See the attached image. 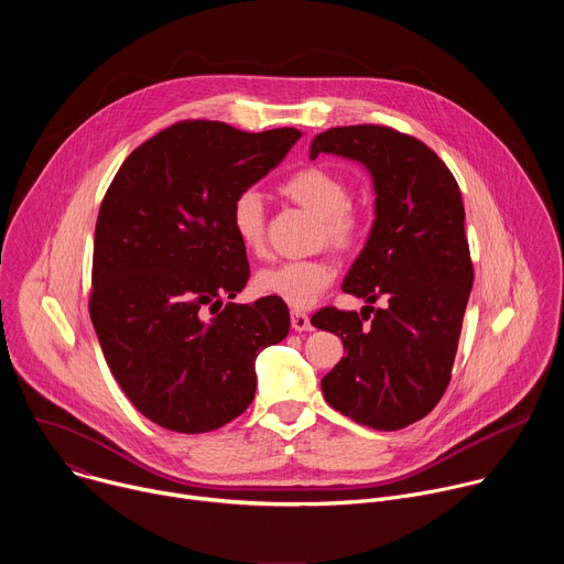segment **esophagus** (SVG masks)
<instances>
[{
  "label": "esophagus",
  "instance_id": "34e87169",
  "mask_svg": "<svg viewBox=\"0 0 564 564\" xmlns=\"http://www.w3.org/2000/svg\"><path fill=\"white\" fill-rule=\"evenodd\" d=\"M292 328L296 333H310L312 330V324H310V316L301 310H292Z\"/></svg>",
  "mask_w": 564,
  "mask_h": 564
}]
</instances>
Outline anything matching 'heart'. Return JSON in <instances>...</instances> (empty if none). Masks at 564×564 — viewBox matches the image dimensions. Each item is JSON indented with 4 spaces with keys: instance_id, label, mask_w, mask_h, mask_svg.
<instances>
[{
    "instance_id": "obj_1",
    "label": "heart",
    "mask_w": 564,
    "mask_h": 564,
    "mask_svg": "<svg viewBox=\"0 0 564 564\" xmlns=\"http://www.w3.org/2000/svg\"><path fill=\"white\" fill-rule=\"evenodd\" d=\"M279 192L316 216L318 243L350 252L366 240L370 216L361 205L350 200V185L339 172L307 165L292 172L279 185ZM229 227L238 246L248 254H263L268 240V212L263 196L257 189H243L234 196L229 205ZM335 276V261L321 254L261 268L254 274V290L292 307H307L330 288Z\"/></svg>"
}]
</instances>
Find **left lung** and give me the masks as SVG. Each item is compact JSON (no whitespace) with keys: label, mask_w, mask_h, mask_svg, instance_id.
<instances>
[{"label":"left lung","mask_w":564,"mask_h":564,"mask_svg":"<svg viewBox=\"0 0 564 564\" xmlns=\"http://www.w3.org/2000/svg\"><path fill=\"white\" fill-rule=\"evenodd\" d=\"M359 160L375 181V225L344 290L386 307H324L312 326L341 337L346 357L321 379L328 404L377 431L426 417L442 399L473 285L459 185L422 140L386 124L333 127L310 158Z\"/></svg>","instance_id":"obj_1"}]
</instances>
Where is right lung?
<instances>
[{"instance_id":"obj_1","label":"right lung","mask_w":564,"mask_h":564,"mask_svg":"<svg viewBox=\"0 0 564 564\" xmlns=\"http://www.w3.org/2000/svg\"><path fill=\"white\" fill-rule=\"evenodd\" d=\"M299 138L183 120L135 147L102 198L89 314L116 381L158 426L194 435L236 420L259 352L290 333L279 299L223 301L250 279L229 205Z\"/></svg>"}]
</instances>
